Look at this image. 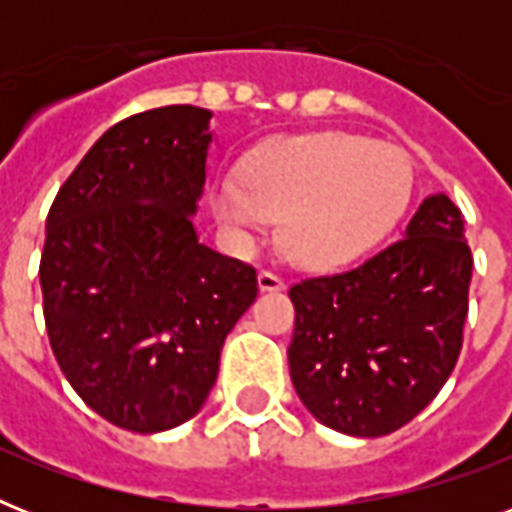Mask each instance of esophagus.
Masks as SVG:
<instances>
[{"label": "esophagus", "instance_id": "1", "mask_svg": "<svg viewBox=\"0 0 512 512\" xmlns=\"http://www.w3.org/2000/svg\"><path fill=\"white\" fill-rule=\"evenodd\" d=\"M257 284H260V289H263V292H281V289L287 287V281L281 279L279 273H273V271H260V276H257Z\"/></svg>", "mask_w": 512, "mask_h": 512}]
</instances>
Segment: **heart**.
I'll list each match as a JSON object with an SVG mask.
<instances>
[{
	"label": "heart",
	"mask_w": 512,
	"mask_h": 512,
	"mask_svg": "<svg viewBox=\"0 0 512 512\" xmlns=\"http://www.w3.org/2000/svg\"><path fill=\"white\" fill-rule=\"evenodd\" d=\"M409 196L404 148L327 130L257 146L241 164V183L215 185L212 212L239 244L281 217V247L295 263L335 268L382 241Z\"/></svg>",
	"instance_id": "obj_1"
}]
</instances>
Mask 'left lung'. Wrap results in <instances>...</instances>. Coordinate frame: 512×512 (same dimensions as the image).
I'll use <instances>...</instances> for the list:
<instances>
[{
  "mask_svg": "<svg viewBox=\"0 0 512 512\" xmlns=\"http://www.w3.org/2000/svg\"><path fill=\"white\" fill-rule=\"evenodd\" d=\"M470 276L465 217L436 193L366 263L297 281L287 356L308 412L361 438L414 420L460 358Z\"/></svg>",
  "mask_w": 512,
  "mask_h": 512,
  "instance_id": "left-lung-1",
  "label": "left lung"
}]
</instances>
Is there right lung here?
<instances>
[{
    "instance_id": "add662e5",
    "label": "right lung",
    "mask_w": 512,
    "mask_h": 512,
    "mask_svg": "<svg viewBox=\"0 0 512 512\" xmlns=\"http://www.w3.org/2000/svg\"><path fill=\"white\" fill-rule=\"evenodd\" d=\"M207 108L164 106L103 132L47 215L39 281L60 372L132 433L199 412L257 273L196 239Z\"/></svg>"
}]
</instances>
